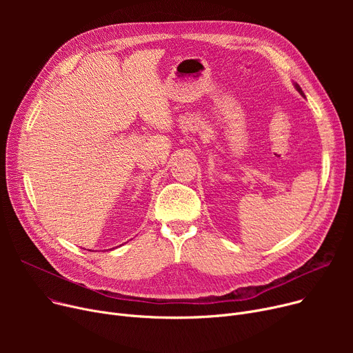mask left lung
Returning a JSON list of instances; mask_svg holds the SVG:
<instances>
[{"mask_svg": "<svg viewBox=\"0 0 353 353\" xmlns=\"http://www.w3.org/2000/svg\"><path fill=\"white\" fill-rule=\"evenodd\" d=\"M293 84H294V88H296V90H298V91L301 92V96H302V97H305V94H303V91H302V88L299 87V84H296V83H293Z\"/></svg>", "mask_w": 353, "mask_h": 353, "instance_id": "1", "label": "left lung"}]
</instances>
